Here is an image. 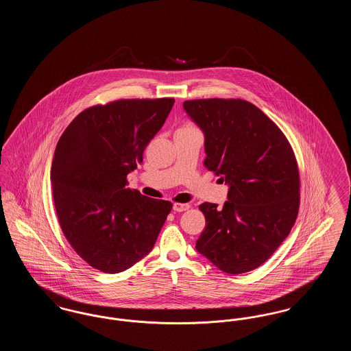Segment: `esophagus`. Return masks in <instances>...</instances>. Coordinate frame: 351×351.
I'll return each mask as SVG.
<instances>
[{"instance_id": "esophagus-1", "label": "esophagus", "mask_w": 351, "mask_h": 351, "mask_svg": "<svg viewBox=\"0 0 351 351\" xmlns=\"http://www.w3.org/2000/svg\"><path fill=\"white\" fill-rule=\"evenodd\" d=\"M189 209V204H183V202H175L173 204V210L175 212H185Z\"/></svg>"}]
</instances>
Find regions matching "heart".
<instances>
[{
	"label": "heart",
	"instance_id": "heart-1",
	"mask_svg": "<svg viewBox=\"0 0 351 351\" xmlns=\"http://www.w3.org/2000/svg\"><path fill=\"white\" fill-rule=\"evenodd\" d=\"M192 128H195V126H192V125H189V123H188V125H185V126H183L182 129H192Z\"/></svg>",
	"mask_w": 351,
	"mask_h": 351
}]
</instances>
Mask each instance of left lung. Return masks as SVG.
<instances>
[{
  "label": "left lung",
  "mask_w": 351,
  "mask_h": 351,
  "mask_svg": "<svg viewBox=\"0 0 351 351\" xmlns=\"http://www.w3.org/2000/svg\"><path fill=\"white\" fill-rule=\"evenodd\" d=\"M205 134L204 166L229 185L222 208L204 202L206 226L196 249L226 274L249 272L282 245L300 205V178L283 132L239 99L184 101Z\"/></svg>",
  "instance_id": "1"
}]
</instances>
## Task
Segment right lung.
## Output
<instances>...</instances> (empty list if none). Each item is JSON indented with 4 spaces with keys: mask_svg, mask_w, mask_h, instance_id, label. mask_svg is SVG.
<instances>
[{
    "mask_svg": "<svg viewBox=\"0 0 351 351\" xmlns=\"http://www.w3.org/2000/svg\"><path fill=\"white\" fill-rule=\"evenodd\" d=\"M175 100L133 99L95 105L62 134L51 167L52 196L72 249L106 274L147 255L172 209L128 188V173L166 122Z\"/></svg>",
    "mask_w": 351,
    "mask_h": 351,
    "instance_id": "1",
    "label": "right lung"
}]
</instances>
